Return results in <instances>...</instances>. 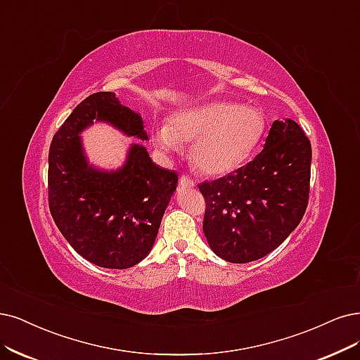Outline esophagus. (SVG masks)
Segmentation results:
<instances>
[{"mask_svg":"<svg viewBox=\"0 0 360 360\" xmlns=\"http://www.w3.org/2000/svg\"><path fill=\"white\" fill-rule=\"evenodd\" d=\"M179 185H181V187H184V188H193L194 187V182L188 176H181Z\"/></svg>","mask_w":360,"mask_h":360,"instance_id":"esophagus-1","label":"esophagus"}]
</instances>
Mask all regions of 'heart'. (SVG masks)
I'll list each match as a JSON object with an SVG mask.
<instances>
[{
  "instance_id": "b5f03b06",
  "label": "heart",
  "mask_w": 360,
  "mask_h": 360,
  "mask_svg": "<svg viewBox=\"0 0 360 360\" xmlns=\"http://www.w3.org/2000/svg\"><path fill=\"white\" fill-rule=\"evenodd\" d=\"M265 118L257 108L229 102H209L173 114L167 126L153 133L163 155L191 145L193 165L207 176H222L240 167L261 142Z\"/></svg>"
}]
</instances>
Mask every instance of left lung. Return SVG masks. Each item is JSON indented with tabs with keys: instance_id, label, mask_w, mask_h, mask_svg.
Segmentation results:
<instances>
[{
	"instance_id": "obj_1",
	"label": "left lung",
	"mask_w": 360,
	"mask_h": 360,
	"mask_svg": "<svg viewBox=\"0 0 360 360\" xmlns=\"http://www.w3.org/2000/svg\"><path fill=\"white\" fill-rule=\"evenodd\" d=\"M311 145L290 118L274 120L262 151L227 176L198 185L203 231L219 258L245 264L281 246L309 203Z\"/></svg>"
}]
</instances>
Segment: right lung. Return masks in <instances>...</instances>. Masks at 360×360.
Segmentation results:
<instances>
[{
	"label": "right lung",
	"instance_id": "add662e5",
	"mask_svg": "<svg viewBox=\"0 0 360 360\" xmlns=\"http://www.w3.org/2000/svg\"><path fill=\"white\" fill-rule=\"evenodd\" d=\"M95 123L148 141L142 115L115 93L98 91L79 102L50 145V212L77 254L99 267L124 270L151 252L178 175L157 166L139 142L129 145L117 169L90 163L82 133Z\"/></svg>",
	"mask_w": 360,
	"mask_h": 360
}]
</instances>
